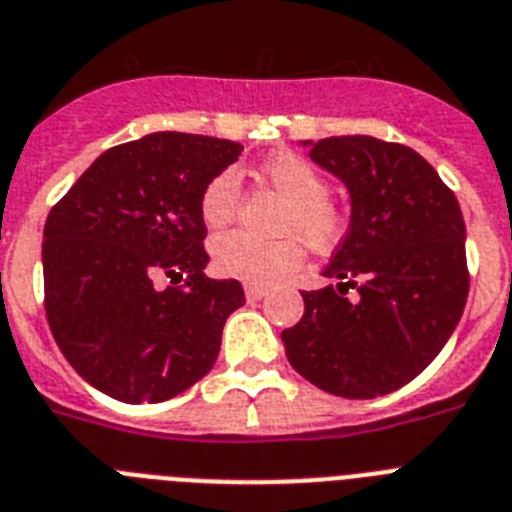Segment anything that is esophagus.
Masks as SVG:
<instances>
[{
    "label": "esophagus",
    "instance_id": "esophagus-1",
    "mask_svg": "<svg viewBox=\"0 0 512 512\" xmlns=\"http://www.w3.org/2000/svg\"><path fill=\"white\" fill-rule=\"evenodd\" d=\"M244 294H247L249 302H260V299H263L268 291H265L263 286H247V289H244Z\"/></svg>",
    "mask_w": 512,
    "mask_h": 512
}]
</instances>
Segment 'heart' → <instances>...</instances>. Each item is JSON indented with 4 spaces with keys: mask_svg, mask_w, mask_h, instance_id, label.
Masks as SVG:
<instances>
[{
    "mask_svg": "<svg viewBox=\"0 0 512 512\" xmlns=\"http://www.w3.org/2000/svg\"><path fill=\"white\" fill-rule=\"evenodd\" d=\"M260 171L270 187L289 200L281 221V234L289 236L278 242H263L244 231H231L213 242V263L218 273L252 286L276 283L302 265L304 247L296 236H302L315 249L336 247L343 236L341 210L328 200V182L307 158L281 150L265 158ZM236 208L239 176L234 169H226L205 184L200 195V216L210 229H223L234 221Z\"/></svg>",
    "mask_w": 512,
    "mask_h": 512,
    "instance_id": "heart-1",
    "label": "heart"
}]
</instances>
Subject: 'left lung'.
I'll list each match as a JSON object with an SVG mask.
<instances>
[{
    "mask_svg": "<svg viewBox=\"0 0 512 512\" xmlns=\"http://www.w3.org/2000/svg\"><path fill=\"white\" fill-rule=\"evenodd\" d=\"M349 190V231L281 341L325 393L377 398L414 380L453 336L468 296L461 205L416 150L369 135L302 140ZM360 294L349 300L345 291Z\"/></svg>",
    "mask_w": 512,
    "mask_h": 512,
    "instance_id": "left-lung-1",
    "label": "left lung"
}]
</instances>
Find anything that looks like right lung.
Here are the masks:
<instances>
[{
    "instance_id": "add662e5",
    "label": "right lung",
    "mask_w": 512,
    "mask_h": 512,
    "mask_svg": "<svg viewBox=\"0 0 512 512\" xmlns=\"http://www.w3.org/2000/svg\"><path fill=\"white\" fill-rule=\"evenodd\" d=\"M242 145L187 132L106 150L44 226L46 317L75 372L122 403H161L210 372L239 281L203 273L205 184ZM158 277L183 281L158 290Z\"/></svg>"
}]
</instances>
